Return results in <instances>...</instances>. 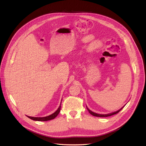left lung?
<instances>
[{"mask_svg":"<svg viewBox=\"0 0 146 146\" xmlns=\"http://www.w3.org/2000/svg\"><path fill=\"white\" fill-rule=\"evenodd\" d=\"M123 107H124V106H123ZM123 107H122V108H121L120 110H117V111H115V112H113V113H109V114H98V113H94V112H92V111H91V110L88 108L87 107H86V108H87V110H88V111H89V113L91 114H92V116H96V117H108V116H112V115H114V114H117V113H119V111H121V110L123 108Z\"/></svg>","mask_w":146,"mask_h":146,"instance_id":"8db88e82","label":"left lung"}]
</instances>
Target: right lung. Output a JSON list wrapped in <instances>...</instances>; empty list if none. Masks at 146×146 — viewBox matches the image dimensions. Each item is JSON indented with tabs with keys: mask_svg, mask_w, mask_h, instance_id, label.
Wrapping results in <instances>:
<instances>
[{
	"mask_svg": "<svg viewBox=\"0 0 146 146\" xmlns=\"http://www.w3.org/2000/svg\"><path fill=\"white\" fill-rule=\"evenodd\" d=\"M60 110H61V105H60V107H58V109H57V110L55 112L50 114V115H49V116H47L46 117H31V116H27V117L31 119H32V120L37 121H50V120H52V119H54V118H55L57 116H58V114H59V113L60 111Z\"/></svg>",
	"mask_w": 146,
	"mask_h": 146,
	"instance_id": "obj_1",
	"label": "right lung"
}]
</instances>
